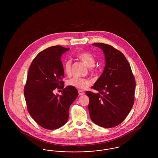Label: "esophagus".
I'll return each instance as SVG.
<instances>
[{
  "instance_id": "1",
  "label": "esophagus",
  "mask_w": 158,
  "mask_h": 158,
  "mask_svg": "<svg viewBox=\"0 0 158 158\" xmlns=\"http://www.w3.org/2000/svg\"><path fill=\"white\" fill-rule=\"evenodd\" d=\"M78 93H79V95H82L85 94V92L82 90H81V89H79L78 90Z\"/></svg>"
}]
</instances>
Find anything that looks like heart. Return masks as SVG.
<instances>
[{
  "instance_id": "heart-1",
  "label": "heart",
  "mask_w": 158,
  "mask_h": 158,
  "mask_svg": "<svg viewBox=\"0 0 158 158\" xmlns=\"http://www.w3.org/2000/svg\"><path fill=\"white\" fill-rule=\"evenodd\" d=\"M77 57L82 61L83 63L88 67L89 72L92 75H96L98 72V69L95 64V59L94 56L88 52H82L79 53ZM64 72L66 75L70 76L72 73V61L68 60L64 64ZM68 86L84 89L89 87L91 85V81L87 78L73 77L68 81Z\"/></svg>"
}]
</instances>
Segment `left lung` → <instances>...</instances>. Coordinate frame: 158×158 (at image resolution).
<instances>
[{"label":"left lung","mask_w":158,"mask_h":158,"mask_svg":"<svg viewBox=\"0 0 158 158\" xmlns=\"http://www.w3.org/2000/svg\"><path fill=\"white\" fill-rule=\"evenodd\" d=\"M105 54L104 72L92 87L97 93L86 91L92 121L105 128L115 127L127 116L134 104L135 78L126 57L111 45L94 43Z\"/></svg>","instance_id":"1"}]
</instances>
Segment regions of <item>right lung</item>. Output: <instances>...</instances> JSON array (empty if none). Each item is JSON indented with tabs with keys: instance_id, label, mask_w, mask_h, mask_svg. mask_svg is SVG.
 Returning a JSON list of instances; mask_svg holds the SVG:
<instances>
[{
	"instance_id": "right-lung-1",
	"label": "right lung",
	"mask_w": 158,
	"mask_h": 158,
	"mask_svg": "<svg viewBox=\"0 0 158 158\" xmlns=\"http://www.w3.org/2000/svg\"><path fill=\"white\" fill-rule=\"evenodd\" d=\"M70 48L61 45L47 48L32 61L24 86L28 111L39 126L48 130L61 127L69 118V109L78 96L75 88H64V69L60 59ZM56 89H63L62 96Z\"/></svg>"
}]
</instances>
